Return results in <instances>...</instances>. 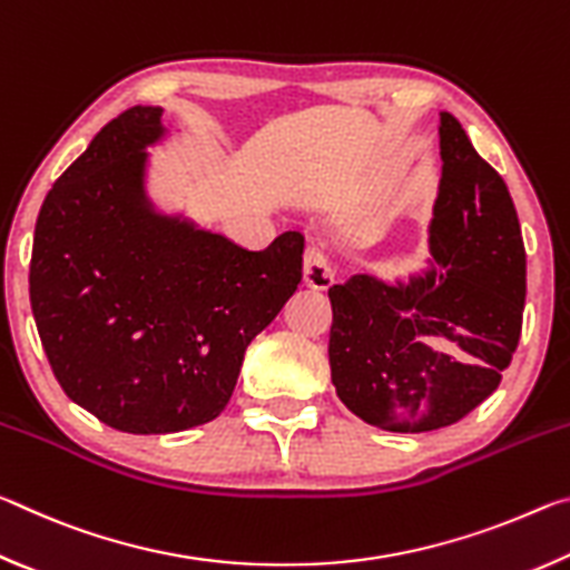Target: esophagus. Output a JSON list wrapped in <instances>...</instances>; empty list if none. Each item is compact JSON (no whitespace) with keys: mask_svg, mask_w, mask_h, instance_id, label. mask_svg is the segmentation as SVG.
<instances>
[{"mask_svg":"<svg viewBox=\"0 0 570 570\" xmlns=\"http://www.w3.org/2000/svg\"><path fill=\"white\" fill-rule=\"evenodd\" d=\"M304 282L312 288H330L334 284V268L322 248L308 246L304 254Z\"/></svg>","mask_w":570,"mask_h":570,"instance_id":"34e87169","label":"esophagus"}]
</instances>
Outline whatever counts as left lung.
<instances>
[{
  "label": "left lung",
  "mask_w": 570,
  "mask_h": 570,
  "mask_svg": "<svg viewBox=\"0 0 570 570\" xmlns=\"http://www.w3.org/2000/svg\"><path fill=\"white\" fill-rule=\"evenodd\" d=\"M442 180L430 224L435 266L390 286L334 284L330 364L340 400L392 432H430L498 390L525 306V246L513 198L450 112L440 115ZM448 338L451 350L429 342Z\"/></svg>",
  "instance_id": "left-lung-1"
}]
</instances>
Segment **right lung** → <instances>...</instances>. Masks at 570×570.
I'll use <instances>...</instances> for the list:
<instances>
[{
	"label": "right lung",
	"instance_id": "obj_1",
	"mask_svg": "<svg viewBox=\"0 0 570 570\" xmlns=\"http://www.w3.org/2000/svg\"><path fill=\"white\" fill-rule=\"evenodd\" d=\"M160 108L120 112L55 180L35 226L30 302L67 397L130 435L216 420L246 346L302 282L304 236L264 250L160 216L146 148Z\"/></svg>",
	"mask_w": 570,
	"mask_h": 570
}]
</instances>
